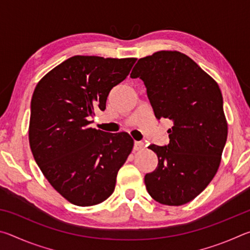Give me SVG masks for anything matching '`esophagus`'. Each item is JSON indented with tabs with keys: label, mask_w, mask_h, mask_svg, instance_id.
<instances>
[{
	"label": "esophagus",
	"mask_w": 250,
	"mask_h": 250,
	"mask_svg": "<svg viewBox=\"0 0 250 250\" xmlns=\"http://www.w3.org/2000/svg\"><path fill=\"white\" fill-rule=\"evenodd\" d=\"M143 147H145V146H143V142H141V141H134L133 149L135 151H140V150L143 149Z\"/></svg>",
	"instance_id": "34e87169"
}]
</instances>
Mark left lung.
<instances>
[{
	"label": "left lung",
	"instance_id": "obj_1",
	"mask_svg": "<svg viewBox=\"0 0 250 250\" xmlns=\"http://www.w3.org/2000/svg\"><path fill=\"white\" fill-rule=\"evenodd\" d=\"M130 77L145 83L156 119L173 124L167 146H149L159 163L146 174V188L161 204H186L204 191L221 163L227 140L221 89L193 59L175 50L139 59Z\"/></svg>",
	"mask_w": 250,
	"mask_h": 250
}]
</instances>
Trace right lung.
<instances>
[{"label":"right lung","mask_w":250,"mask_h":250,"mask_svg":"<svg viewBox=\"0 0 250 250\" xmlns=\"http://www.w3.org/2000/svg\"><path fill=\"white\" fill-rule=\"evenodd\" d=\"M137 59L74 56L45 75L34 90L29 146L50 185L73 204H99L115 191L118 171L133 147L126 132L92 129L95 109Z\"/></svg>","instance_id":"obj_1"}]
</instances>
